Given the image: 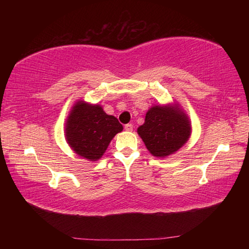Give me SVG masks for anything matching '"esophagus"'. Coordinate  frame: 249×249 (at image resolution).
Masks as SVG:
<instances>
[{
	"label": "esophagus",
	"instance_id": "1",
	"mask_svg": "<svg viewBox=\"0 0 249 249\" xmlns=\"http://www.w3.org/2000/svg\"><path fill=\"white\" fill-rule=\"evenodd\" d=\"M124 128H125L126 132H132V130H133V125L132 124H126Z\"/></svg>",
	"mask_w": 249,
	"mask_h": 249
}]
</instances>
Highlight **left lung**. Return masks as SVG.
Returning a JSON list of instances; mask_svg holds the SVG:
<instances>
[{
  "label": "left lung",
  "instance_id": "1",
  "mask_svg": "<svg viewBox=\"0 0 249 249\" xmlns=\"http://www.w3.org/2000/svg\"><path fill=\"white\" fill-rule=\"evenodd\" d=\"M137 133L155 157L175 154L188 142L191 123L179 105H154L146 113L145 123Z\"/></svg>",
  "mask_w": 249,
  "mask_h": 249
}]
</instances>
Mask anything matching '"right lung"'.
Instances as JSON below:
<instances>
[{"instance_id": "right-lung-1", "label": "right lung", "mask_w": 249, "mask_h": 249, "mask_svg": "<svg viewBox=\"0 0 249 249\" xmlns=\"http://www.w3.org/2000/svg\"><path fill=\"white\" fill-rule=\"evenodd\" d=\"M123 130L115 116L101 105L78 101L66 122V140L80 157L95 161L102 157L113 137Z\"/></svg>"}]
</instances>
